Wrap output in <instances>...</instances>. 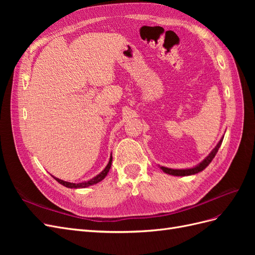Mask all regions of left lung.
<instances>
[{
  "label": "left lung",
  "instance_id": "1",
  "mask_svg": "<svg viewBox=\"0 0 255 255\" xmlns=\"http://www.w3.org/2000/svg\"><path fill=\"white\" fill-rule=\"evenodd\" d=\"M223 140V136L221 139L219 140V142L217 143V145L215 146V148L212 150V152L208 154V155L200 163L199 165H197L194 168H188V169H171V168H167V167H163V166H159V168L163 170L165 173L167 174H170V175H174V176H187V175H192V174H196L201 172L202 170L211 164V161L213 160V158L215 157L216 154H217L220 145L222 143Z\"/></svg>",
  "mask_w": 255,
  "mask_h": 255
}]
</instances>
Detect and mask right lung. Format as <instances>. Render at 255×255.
<instances>
[{
  "instance_id": "obj_1",
  "label": "right lung",
  "mask_w": 255,
  "mask_h": 255,
  "mask_svg": "<svg viewBox=\"0 0 255 255\" xmlns=\"http://www.w3.org/2000/svg\"><path fill=\"white\" fill-rule=\"evenodd\" d=\"M112 161H113V157L111 155V158H110V161L109 164L106 165V167L104 168V170H102V172H100L98 175H96L95 177H92V179H90L89 181H86V182H82V183H70V182H66V181H63L60 179H57V177L53 176L54 179H55L59 184L64 185V186L68 187V188H86L88 186H91V185H95L99 182H101L104 177L107 175V173H109L110 169H111V166H112Z\"/></svg>"
}]
</instances>
